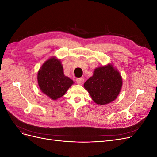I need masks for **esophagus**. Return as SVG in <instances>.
I'll list each match as a JSON object with an SVG mask.
<instances>
[{
	"label": "esophagus",
	"mask_w": 157,
	"mask_h": 157,
	"mask_svg": "<svg viewBox=\"0 0 157 157\" xmlns=\"http://www.w3.org/2000/svg\"><path fill=\"white\" fill-rule=\"evenodd\" d=\"M76 82H77V83L78 84L81 85V84H82L83 82H84V78H77V80H76Z\"/></svg>",
	"instance_id": "1"
}]
</instances>
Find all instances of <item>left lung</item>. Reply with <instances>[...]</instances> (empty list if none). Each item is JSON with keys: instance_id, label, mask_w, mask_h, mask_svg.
<instances>
[{"instance_id": "left-lung-1", "label": "left lung", "mask_w": 157, "mask_h": 157, "mask_svg": "<svg viewBox=\"0 0 157 157\" xmlns=\"http://www.w3.org/2000/svg\"><path fill=\"white\" fill-rule=\"evenodd\" d=\"M122 86V78L112 63L95 69L92 77L84 84L92 100L100 105L115 101Z\"/></svg>"}]
</instances>
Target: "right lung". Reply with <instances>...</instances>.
Masks as SVG:
<instances>
[{
	"label": "right lung",
	"instance_id": "1",
	"mask_svg": "<svg viewBox=\"0 0 157 157\" xmlns=\"http://www.w3.org/2000/svg\"><path fill=\"white\" fill-rule=\"evenodd\" d=\"M37 80L41 92L52 100L62 97L74 84L73 80L64 75L61 61L54 56L42 64L38 71Z\"/></svg>",
	"mask_w": 157,
	"mask_h": 157
}]
</instances>
